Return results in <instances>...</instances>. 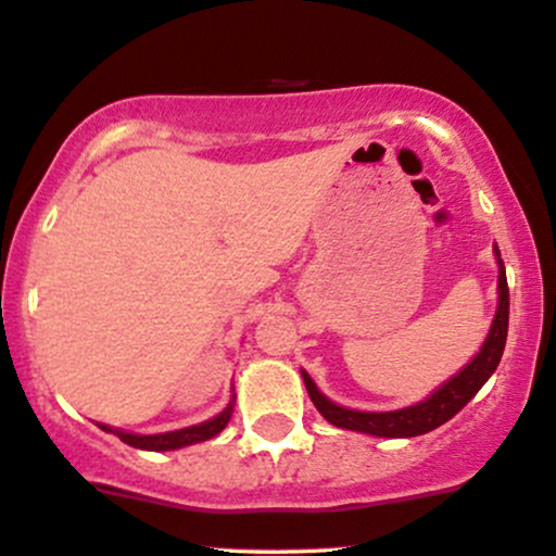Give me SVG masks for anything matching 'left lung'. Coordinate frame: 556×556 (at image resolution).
Listing matches in <instances>:
<instances>
[{"mask_svg":"<svg viewBox=\"0 0 556 556\" xmlns=\"http://www.w3.org/2000/svg\"><path fill=\"white\" fill-rule=\"evenodd\" d=\"M497 260V312L492 319L488 338H484L479 353L471 358L462 371L443 381L433 394L425 396L422 402L409 404V407L392 409V413H366V409H351L342 404L332 402L330 396L319 392L309 374L301 368V379H304L306 392L319 415L334 428L355 430V433H366L376 438H415L425 435L430 430L441 428L448 422L458 409L467 407V402L475 400L479 389L488 383V379L495 374L500 358H503L505 340H508V312H510V293H508V278H505V265L500 257L497 244L492 247Z\"/></svg>","mask_w":556,"mask_h":556,"instance_id":"8db88e82","label":"left lung"}]
</instances>
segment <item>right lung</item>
<instances>
[{
    "label": "right lung",
    "mask_w": 556,
    "mask_h": 556,
    "mask_svg": "<svg viewBox=\"0 0 556 556\" xmlns=\"http://www.w3.org/2000/svg\"><path fill=\"white\" fill-rule=\"evenodd\" d=\"M235 402H237V396H231L229 404H226V407L216 417H211V420L190 425V428L169 430V433L141 435V433H128V430H121V428H111V425H102V422H98V425L102 430H105V433L118 435L123 443L134 445V448H141V451H177V448H185V445L208 441V438L222 433V430L231 420V413H235Z\"/></svg>",
    "instance_id": "right-lung-1"
}]
</instances>
